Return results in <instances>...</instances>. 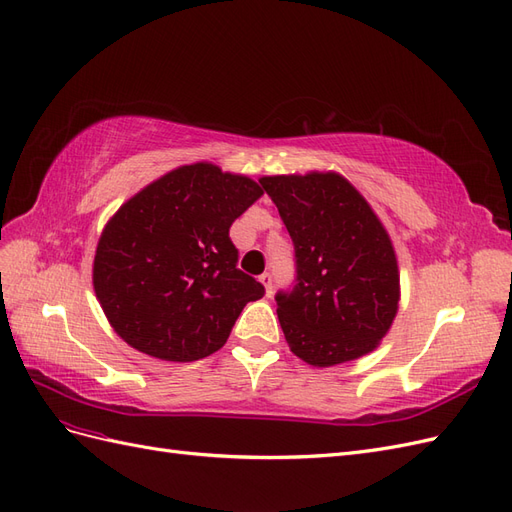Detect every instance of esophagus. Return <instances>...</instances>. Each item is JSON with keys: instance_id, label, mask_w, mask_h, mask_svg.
Here are the masks:
<instances>
[{"instance_id": "obj_1", "label": "esophagus", "mask_w": 512, "mask_h": 512, "mask_svg": "<svg viewBox=\"0 0 512 512\" xmlns=\"http://www.w3.org/2000/svg\"><path fill=\"white\" fill-rule=\"evenodd\" d=\"M259 281L264 283V287H266V294L268 296H272V289H274V279H272V274L270 272H264L259 276Z\"/></svg>"}]
</instances>
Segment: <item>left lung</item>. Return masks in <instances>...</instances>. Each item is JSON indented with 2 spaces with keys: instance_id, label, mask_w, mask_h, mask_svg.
Returning <instances> with one entry per match:
<instances>
[{
  "instance_id": "obj_1",
  "label": "left lung",
  "mask_w": 512,
  "mask_h": 512,
  "mask_svg": "<svg viewBox=\"0 0 512 512\" xmlns=\"http://www.w3.org/2000/svg\"><path fill=\"white\" fill-rule=\"evenodd\" d=\"M259 184L294 242V285L274 296L291 352L315 367L373 352L397 315L399 270L369 203L337 173Z\"/></svg>"
}]
</instances>
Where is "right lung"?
I'll use <instances>...</instances> for the list:
<instances>
[{
  "label": "right lung",
  "mask_w": 512,
  "mask_h": 512,
  "mask_svg": "<svg viewBox=\"0 0 512 512\" xmlns=\"http://www.w3.org/2000/svg\"><path fill=\"white\" fill-rule=\"evenodd\" d=\"M261 195L244 175L197 163L124 203L100 236L94 289L128 345L173 362L225 345L244 306L266 294L238 268L229 238L231 223Z\"/></svg>",
  "instance_id": "obj_1"
}]
</instances>
